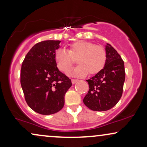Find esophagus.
Here are the masks:
<instances>
[{"label": "esophagus", "instance_id": "esophagus-1", "mask_svg": "<svg viewBox=\"0 0 147 147\" xmlns=\"http://www.w3.org/2000/svg\"><path fill=\"white\" fill-rule=\"evenodd\" d=\"M71 81H72V84H75V83H77V81H79V80H78V79H71Z\"/></svg>", "mask_w": 147, "mask_h": 147}]
</instances>
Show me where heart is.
Returning a JSON list of instances; mask_svg holds the SVG:
<instances>
[{
    "label": "heart",
    "mask_w": 147,
    "mask_h": 147,
    "mask_svg": "<svg viewBox=\"0 0 147 147\" xmlns=\"http://www.w3.org/2000/svg\"><path fill=\"white\" fill-rule=\"evenodd\" d=\"M54 59L57 67L63 72H67L77 59L79 65L70 73L77 77H85L88 73L94 75L101 71L107 62V54L102 46L79 40L70 44L67 51L59 49L55 51Z\"/></svg>",
    "instance_id": "b5f03b06"
}]
</instances>
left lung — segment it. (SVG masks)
<instances>
[{
    "label": "left lung",
    "instance_id": "1",
    "mask_svg": "<svg viewBox=\"0 0 147 147\" xmlns=\"http://www.w3.org/2000/svg\"><path fill=\"white\" fill-rule=\"evenodd\" d=\"M107 60L105 67L95 76L87 80L89 91L83 103L94 111L112 109L121 98L125 81L124 62L117 51L107 43Z\"/></svg>",
    "mask_w": 147,
    "mask_h": 147
}]
</instances>
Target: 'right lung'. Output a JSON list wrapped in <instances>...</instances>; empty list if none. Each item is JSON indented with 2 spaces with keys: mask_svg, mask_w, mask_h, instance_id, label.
<instances>
[{
  "mask_svg": "<svg viewBox=\"0 0 147 147\" xmlns=\"http://www.w3.org/2000/svg\"><path fill=\"white\" fill-rule=\"evenodd\" d=\"M60 40H43L34 45L26 55L20 83L30 108L41 115H51L64 107V96L71 80L57 68L54 55Z\"/></svg>",
  "mask_w": 147,
  "mask_h": 147,
  "instance_id": "right-lung-1",
  "label": "right lung"
}]
</instances>
